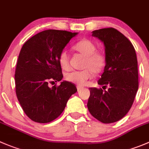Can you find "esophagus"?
<instances>
[{
  "instance_id": "obj_1",
  "label": "esophagus",
  "mask_w": 149,
  "mask_h": 149,
  "mask_svg": "<svg viewBox=\"0 0 149 149\" xmlns=\"http://www.w3.org/2000/svg\"><path fill=\"white\" fill-rule=\"evenodd\" d=\"M83 86H77V89L78 90H81V89H83Z\"/></svg>"
}]
</instances>
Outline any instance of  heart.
Wrapping results in <instances>:
<instances>
[{
	"instance_id": "heart-1",
	"label": "heart",
	"mask_w": 149,
	"mask_h": 149,
	"mask_svg": "<svg viewBox=\"0 0 149 149\" xmlns=\"http://www.w3.org/2000/svg\"><path fill=\"white\" fill-rule=\"evenodd\" d=\"M73 49L83 55L86 56L84 67L81 70H72L67 73L65 79L70 83L77 85H84L89 79L93 76V73H98L104 68L106 63V57L104 53L97 51L95 44L88 39H83L78 41ZM58 61L60 67L63 70L70 68L69 55L66 50H63L58 56Z\"/></svg>"
}]
</instances>
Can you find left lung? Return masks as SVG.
Returning a JSON list of instances; mask_svg holds the SVG:
<instances>
[{
    "label": "left lung",
    "instance_id": "1",
    "mask_svg": "<svg viewBox=\"0 0 149 149\" xmlns=\"http://www.w3.org/2000/svg\"><path fill=\"white\" fill-rule=\"evenodd\" d=\"M92 36L103 42L106 57L104 72L97 83L109 88H89L87 108L100 122L113 123L128 113L138 92L136 53L130 41L113 27L94 30Z\"/></svg>",
    "mask_w": 149,
    "mask_h": 149
}]
</instances>
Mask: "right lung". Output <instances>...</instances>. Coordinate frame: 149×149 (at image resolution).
<instances>
[{
  "label": "right lung",
  "mask_w": 149,
  "mask_h": 149,
  "mask_svg": "<svg viewBox=\"0 0 149 149\" xmlns=\"http://www.w3.org/2000/svg\"><path fill=\"white\" fill-rule=\"evenodd\" d=\"M76 35L66 30H44L22 47L14 76L16 94L24 112L33 122L48 123L57 119L77 92L68 81L49 86L63 79L58 56Z\"/></svg>",
  "instance_id": "right-lung-1"
}]
</instances>
